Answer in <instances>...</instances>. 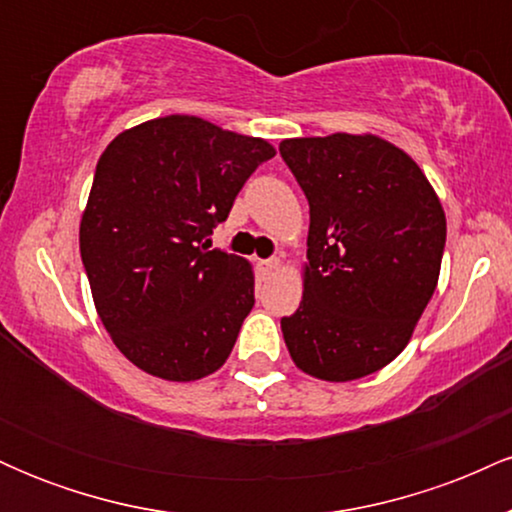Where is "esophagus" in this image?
<instances>
[{
    "mask_svg": "<svg viewBox=\"0 0 512 512\" xmlns=\"http://www.w3.org/2000/svg\"><path fill=\"white\" fill-rule=\"evenodd\" d=\"M281 269V260L279 257H269V260H262L260 262V272L264 274V276H272L274 272H279Z\"/></svg>",
    "mask_w": 512,
    "mask_h": 512,
    "instance_id": "34e87169",
    "label": "esophagus"
}]
</instances>
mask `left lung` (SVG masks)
<instances>
[{
	"label": "left lung",
	"instance_id": "1",
	"mask_svg": "<svg viewBox=\"0 0 512 512\" xmlns=\"http://www.w3.org/2000/svg\"><path fill=\"white\" fill-rule=\"evenodd\" d=\"M310 204L303 301L281 317L303 373L349 383L402 354L438 286L445 211L424 170L375 134L279 144Z\"/></svg>",
	"mask_w": 512,
	"mask_h": 512
}]
</instances>
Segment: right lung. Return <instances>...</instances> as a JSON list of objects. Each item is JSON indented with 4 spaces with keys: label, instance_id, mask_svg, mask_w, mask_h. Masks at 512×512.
Listing matches in <instances>:
<instances>
[{
    "label": "right lung",
    "instance_id": "add662e5",
    "mask_svg": "<svg viewBox=\"0 0 512 512\" xmlns=\"http://www.w3.org/2000/svg\"><path fill=\"white\" fill-rule=\"evenodd\" d=\"M267 139L195 115L120 132L98 158L79 248L98 317L117 349L154 378L190 383L219 370L255 305L245 257L211 248Z\"/></svg>",
    "mask_w": 512,
    "mask_h": 512
}]
</instances>
